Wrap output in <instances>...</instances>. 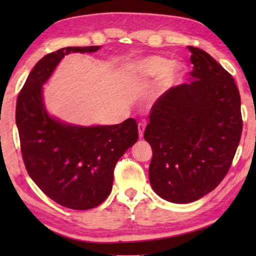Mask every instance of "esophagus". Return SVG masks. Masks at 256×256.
Returning <instances> with one entry per match:
<instances>
[{"label": "esophagus", "instance_id": "1", "mask_svg": "<svg viewBox=\"0 0 256 256\" xmlns=\"http://www.w3.org/2000/svg\"><path fill=\"white\" fill-rule=\"evenodd\" d=\"M146 126V122H140L138 124V138H143V132H144Z\"/></svg>", "mask_w": 256, "mask_h": 256}]
</instances>
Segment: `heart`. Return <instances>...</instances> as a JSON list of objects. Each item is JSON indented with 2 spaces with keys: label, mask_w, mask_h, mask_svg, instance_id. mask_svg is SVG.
<instances>
[{
  "label": "heart",
  "mask_w": 256,
  "mask_h": 256,
  "mask_svg": "<svg viewBox=\"0 0 256 256\" xmlns=\"http://www.w3.org/2000/svg\"><path fill=\"white\" fill-rule=\"evenodd\" d=\"M186 68L180 62H172L162 56H149L132 62L124 68V76L132 82L141 84L152 79H158L156 90L160 94H166L182 82Z\"/></svg>",
  "instance_id": "heart-1"
}]
</instances>
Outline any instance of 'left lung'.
I'll return each instance as SVG.
<instances>
[{"label": "left lung", "mask_w": 256, "mask_h": 256, "mask_svg": "<svg viewBox=\"0 0 256 256\" xmlns=\"http://www.w3.org/2000/svg\"><path fill=\"white\" fill-rule=\"evenodd\" d=\"M191 52L190 84L174 87L152 108L144 140L152 146V190L174 204L198 200L228 172L242 120L234 79L200 48Z\"/></svg>", "instance_id": "obj_1"}]
</instances>
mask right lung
Here are the masks:
<instances>
[{
    "label": "right lung",
    "mask_w": 256,
    "mask_h": 256,
    "mask_svg": "<svg viewBox=\"0 0 256 256\" xmlns=\"http://www.w3.org/2000/svg\"><path fill=\"white\" fill-rule=\"evenodd\" d=\"M101 46H68L34 66L16 104V126L26 171L57 204L90 210L110 194L114 168L138 141L135 118L118 124L80 126L48 113L43 86L66 54H92Z\"/></svg>",
    "instance_id": "add662e5"
}]
</instances>
